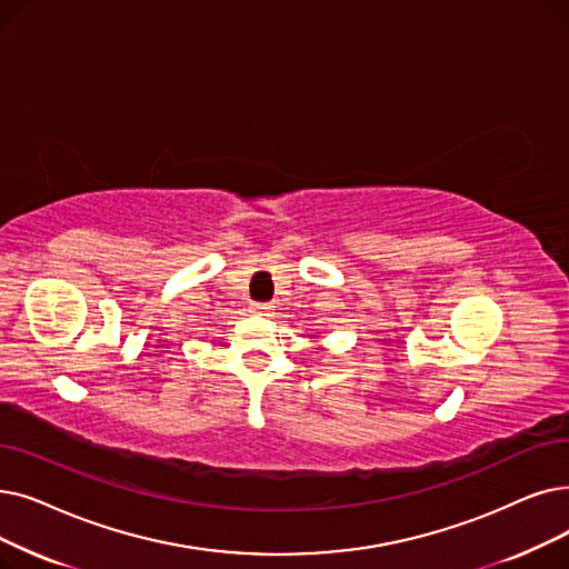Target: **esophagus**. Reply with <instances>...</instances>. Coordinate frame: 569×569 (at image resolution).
I'll use <instances>...</instances> for the list:
<instances>
[{
    "label": "esophagus",
    "mask_w": 569,
    "mask_h": 569,
    "mask_svg": "<svg viewBox=\"0 0 569 569\" xmlns=\"http://www.w3.org/2000/svg\"><path fill=\"white\" fill-rule=\"evenodd\" d=\"M271 311V307L269 305H264V302H253L251 305V313H258V316H267Z\"/></svg>",
    "instance_id": "34e87169"
}]
</instances>
